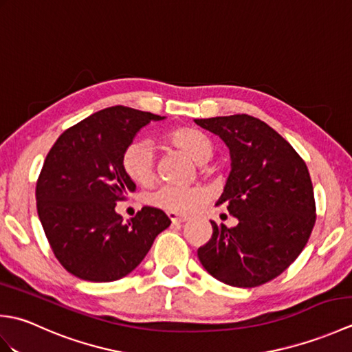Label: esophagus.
Here are the masks:
<instances>
[{"label":"esophagus","mask_w":352,"mask_h":352,"mask_svg":"<svg viewBox=\"0 0 352 352\" xmlns=\"http://www.w3.org/2000/svg\"><path fill=\"white\" fill-rule=\"evenodd\" d=\"M168 216H169V219L172 221V223H175V226L188 221V218H186V216H180V214H177V213H168Z\"/></svg>","instance_id":"obj_1"}]
</instances>
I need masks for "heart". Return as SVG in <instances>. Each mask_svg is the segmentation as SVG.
I'll return each instance as SVG.
<instances>
[{"label": "heart", "mask_w": 352, "mask_h": 352, "mask_svg": "<svg viewBox=\"0 0 352 352\" xmlns=\"http://www.w3.org/2000/svg\"><path fill=\"white\" fill-rule=\"evenodd\" d=\"M166 140L198 163H206L213 155L212 142L204 133L190 126L172 130L166 136ZM122 169L126 177L136 184L145 186L151 183L154 178V155L151 146L146 142L130 144L122 153ZM207 199L208 192L203 186L180 188V186L164 184L148 197L149 204L177 214L197 212L207 203Z\"/></svg>", "instance_id": "obj_1"}]
</instances>
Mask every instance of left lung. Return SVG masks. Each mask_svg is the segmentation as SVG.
Here are the masks:
<instances>
[{
	"label": "left lung",
	"mask_w": 352,
	"mask_h": 352,
	"mask_svg": "<svg viewBox=\"0 0 352 352\" xmlns=\"http://www.w3.org/2000/svg\"><path fill=\"white\" fill-rule=\"evenodd\" d=\"M230 149L231 172L216 206L227 204L233 228L216 226L198 250L206 271L230 286L256 287L294 263L309 242L316 206L309 169L294 146L250 115L195 119Z\"/></svg>",
	"instance_id": "left-lung-1"
}]
</instances>
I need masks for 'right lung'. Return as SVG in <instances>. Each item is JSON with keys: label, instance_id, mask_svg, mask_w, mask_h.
<instances>
[{"label": "right lung", "instance_id": "obj_1", "mask_svg": "<svg viewBox=\"0 0 352 352\" xmlns=\"http://www.w3.org/2000/svg\"><path fill=\"white\" fill-rule=\"evenodd\" d=\"M164 116L115 106L63 131L36 183L37 214L56 258L81 280L122 278L145 258L157 234L170 226L160 208L144 207L124 222L115 212L134 184L122 153L138 131Z\"/></svg>", "mask_w": 352, "mask_h": 352}]
</instances>
